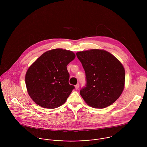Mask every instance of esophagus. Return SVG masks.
<instances>
[{
  "label": "esophagus",
  "mask_w": 147,
  "mask_h": 147,
  "mask_svg": "<svg viewBox=\"0 0 147 147\" xmlns=\"http://www.w3.org/2000/svg\"><path fill=\"white\" fill-rule=\"evenodd\" d=\"M75 87H76V89L78 90V89H79V84H77L76 86H75Z\"/></svg>",
  "instance_id": "esophagus-1"
}]
</instances>
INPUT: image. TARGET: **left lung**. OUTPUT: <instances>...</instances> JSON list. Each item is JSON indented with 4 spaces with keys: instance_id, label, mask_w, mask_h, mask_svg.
<instances>
[{
    "instance_id": "1",
    "label": "left lung",
    "mask_w": 147,
    "mask_h": 147,
    "mask_svg": "<svg viewBox=\"0 0 147 147\" xmlns=\"http://www.w3.org/2000/svg\"><path fill=\"white\" fill-rule=\"evenodd\" d=\"M85 71L87 84L80 91L85 103L104 109L115 102L125 88V70L121 62L104 49L78 52Z\"/></svg>"
}]
</instances>
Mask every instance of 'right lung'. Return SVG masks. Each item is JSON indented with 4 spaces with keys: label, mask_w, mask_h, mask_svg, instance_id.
I'll return each instance as SVG.
<instances>
[{
    "label": "right lung",
    "mask_w": 147,
    "mask_h": 147,
    "mask_svg": "<svg viewBox=\"0 0 147 147\" xmlns=\"http://www.w3.org/2000/svg\"><path fill=\"white\" fill-rule=\"evenodd\" d=\"M75 58V53L69 50L51 49L29 67L25 84L30 97L37 105L55 109L64 104L74 88L68 83L67 66Z\"/></svg>",
    "instance_id": "right-lung-1"
}]
</instances>
